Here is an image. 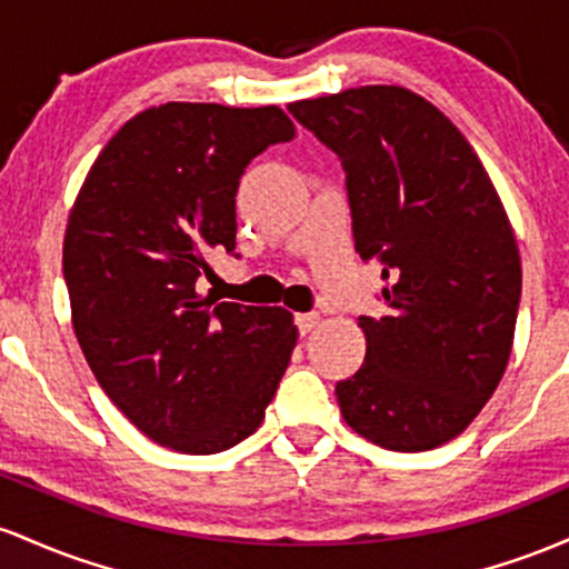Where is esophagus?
Wrapping results in <instances>:
<instances>
[{
    "label": "esophagus",
    "instance_id": "esophagus-1",
    "mask_svg": "<svg viewBox=\"0 0 569 569\" xmlns=\"http://www.w3.org/2000/svg\"><path fill=\"white\" fill-rule=\"evenodd\" d=\"M317 322H319V315H317V311H306V315H296L298 333H301V336L311 333V330L317 328Z\"/></svg>",
    "mask_w": 569,
    "mask_h": 569
}]
</instances>
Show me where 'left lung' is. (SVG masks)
Segmentation results:
<instances>
[{"label":"left lung","mask_w":569,"mask_h":569,"mask_svg":"<svg viewBox=\"0 0 569 569\" xmlns=\"http://www.w3.org/2000/svg\"><path fill=\"white\" fill-rule=\"evenodd\" d=\"M292 118L347 174L355 250L381 263L387 315L360 317L366 362L336 395L389 451L457 438L506 373L521 260L500 196L438 107L398 86L303 99Z\"/></svg>","instance_id":"left-lung-1"}]
</instances>
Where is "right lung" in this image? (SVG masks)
<instances>
[{
    "mask_svg": "<svg viewBox=\"0 0 569 569\" xmlns=\"http://www.w3.org/2000/svg\"><path fill=\"white\" fill-rule=\"evenodd\" d=\"M292 137L279 107H152L99 152L69 214L63 279L82 355L166 449L217 455L252 436L290 362V311L217 303L199 279L209 254L236 250L244 169Z\"/></svg>",
    "mask_w": 569,
    "mask_h": 569,
    "instance_id": "add662e5",
    "label": "right lung"
}]
</instances>
